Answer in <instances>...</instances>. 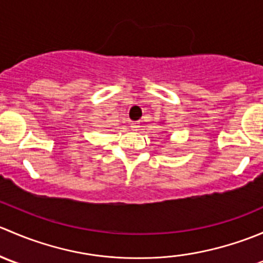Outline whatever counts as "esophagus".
Listing matches in <instances>:
<instances>
[{"instance_id": "esophagus-1", "label": "esophagus", "mask_w": 263, "mask_h": 263, "mask_svg": "<svg viewBox=\"0 0 263 263\" xmlns=\"http://www.w3.org/2000/svg\"><path fill=\"white\" fill-rule=\"evenodd\" d=\"M139 127H140V124L136 123V122H134V123H131L132 131H137V129H139Z\"/></svg>"}]
</instances>
